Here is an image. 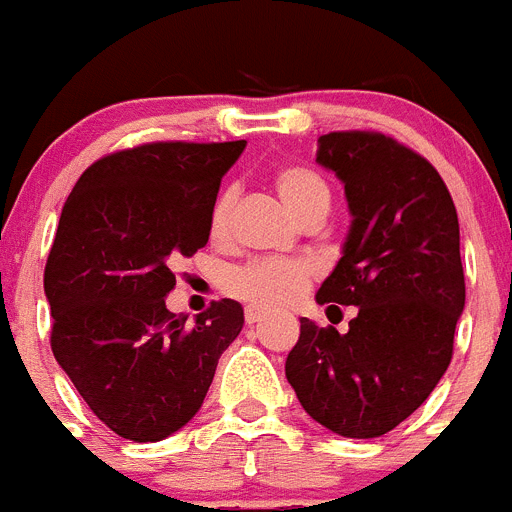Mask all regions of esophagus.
<instances>
[{"label":"esophagus","mask_w":512,"mask_h":512,"mask_svg":"<svg viewBox=\"0 0 512 512\" xmlns=\"http://www.w3.org/2000/svg\"><path fill=\"white\" fill-rule=\"evenodd\" d=\"M264 318H266L264 310H256V307H246V323L248 325H259Z\"/></svg>","instance_id":"esophagus-1"}]
</instances>
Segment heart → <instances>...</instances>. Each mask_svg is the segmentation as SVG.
I'll return each instance as SVG.
<instances>
[{
    "mask_svg": "<svg viewBox=\"0 0 512 512\" xmlns=\"http://www.w3.org/2000/svg\"><path fill=\"white\" fill-rule=\"evenodd\" d=\"M271 182L279 200L300 223H323V217L330 210V189L323 182V176L300 164H287L274 171ZM233 207L235 192L228 187L217 194L210 210V235L215 241H223L228 235ZM310 282L312 266L305 261L266 259L230 269L225 274L223 287L230 297L246 305L259 307V310H279L284 305H292L310 287Z\"/></svg>",
    "mask_w": 512,
    "mask_h": 512,
    "instance_id": "1",
    "label": "heart"
}]
</instances>
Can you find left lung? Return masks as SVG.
Listing matches in <instances>:
<instances>
[{
    "label": "left lung",
    "instance_id": "8db88e82",
    "mask_svg": "<svg viewBox=\"0 0 512 512\" xmlns=\"http://www.w3.org/2000/svg\"><path fill=\"white\" fill-rule=\"evenodd\" d=\"M318 161L346 184L354 215L318 302L359 312L348 333L302 318L284 369L312 420L377 438L423 405L454 356L467 297L459 217L436 166L392 135H320Z\"/></svg>",
    "mask_w": 512,
    "mask_h": 512
}]
</instances>
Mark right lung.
I'll use <instances>...</instances> for the list:
<instances>
[{"label": "right lung", "mask_w": 512, "mask_h": 512, "mask_svg": "<svg viewBox=\"0 0 512 512\" xmlns=\"http://www.w3.org/2000/svg\"><path fill=\"white\" fill-rule=\"evenodd\" d=\"M246 140H153L97 158L63 205L45 261L51 348L92 413L146 443L202 408L243 307L210 302L194 323L166 310L174 266L210 241V210Z\"/></svg>", "instance_id": "1"}]
</instances>
